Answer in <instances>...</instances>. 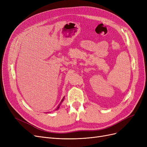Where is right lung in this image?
<instances>
[{"mask_svg":"<svg viewBox=\"0 0 147 147\" xmlns=\"http://www.w3.org/2000/svg\"><path fill=\"white\" fill-rule=\"evenodd\" d=\"M64 97L63 98V99H62V100H61V102H60V104L58 105V107H57V109H56V110H57L58 109H59V106L61 105V103H62V102H63V101H64Z\"/></svg>","mask_w":147,"mask_h":147,"instance_id":"1","label":"right lung"}]
</instances>
